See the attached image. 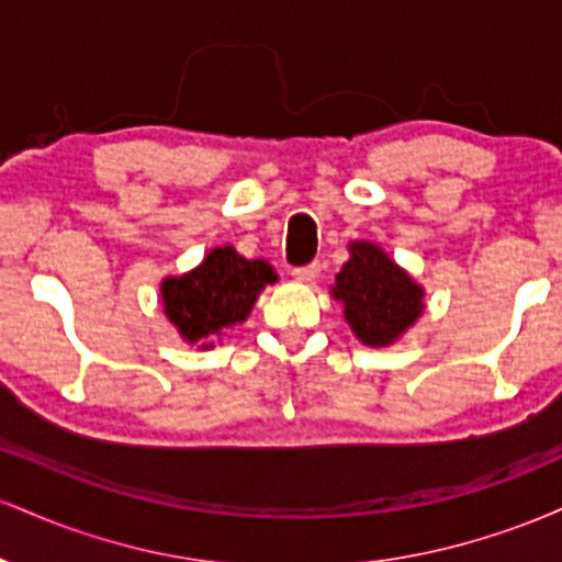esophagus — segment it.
Returning a JSON list of instances; mask_svg holds the SVG:
<instances>
[{
    "label": "esophagus",
    "mask_w": 562,
    "mask_h": 562,
    "mask_svg": "<svg viewBox=\"0 0 562 562\" xmlns=\"http://www.w3.org/2000/svg\"><path fill=\"white\" fill-rule=\"evenodd\" d=\"M317 277H319V263H306V267H295L293 269V280L303 282V285H312Z\"/></svg>",
    "instance_id": "1"
}]
</instances>
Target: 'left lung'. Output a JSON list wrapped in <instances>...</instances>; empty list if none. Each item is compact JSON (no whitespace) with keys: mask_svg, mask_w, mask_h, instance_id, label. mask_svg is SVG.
I'll return each instance as SVG.
<instances>
[{"mask_svg":"<svg viewBox=\"0 0 562 562\" xmlns=\"http://www.w3.org/2000/svg\"><path fill=\"white\" fill-rule=\"evenodd\" d=\"M330 295L344 303L351 333L372 348L396 344L425 312V288L370 240L348 243V261Z\"/></svg>","mask_w":562,"mask_h":562,"instance_id":"1","label":"left lung"}]
</instances>
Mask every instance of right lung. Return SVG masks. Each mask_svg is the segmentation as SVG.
Segmentation results:
<instances>
[{"mask_svg":"<svg viewBox=\"0 0 562 562\" xmlns=\"http://www.w3.org/2000/svg\"><path fill=\"white\" fill-rule=\"evenodd\" d=\"M272 282H277L272 263L245 259L232 245H222L211 248L190 272L164 277L160 303L179 338L205 351L214 348V338H222L227 327L248 319L261 290Z\"/></svg>","mask_w":562,"mask_h":562,"instance_id":"add662e5","label":"right lung"}]
</instances>
